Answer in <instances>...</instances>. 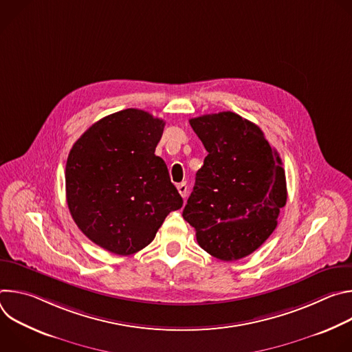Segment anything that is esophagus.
I'll use <instances>...</instances> for the list:
<instances>
[{
	"label": "esophagus",
	"mask_w": 352,
	"mask_h": 352,
	"mask_svg": "<svg viewBox=\"0 0 352 352\" xmlns=\"http://www.w3.org/2000/svg\"><path fill=\"white\" fill-rule=\"evenodd\" d=\"M177 189H178L179 195L185 199V197H186V193H188V185H186V182H181V184H178V185H177Z\"/></svg>",
	"instance_id": "esophagus-1"
}]
</instances>
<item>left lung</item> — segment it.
Wrapping results in <instances>:
<instances>
[{"mask_svg":"<svg viewBox=\"0 0 352 352\" xmlns=\"http://www.w3.org/2000/svg\"><path fill=\"white\" fill-rule=\"evenodd\" d=\"M208 156L182 217L212 256L238 261L250 255L277 227L287 202L281 159L262 129L223 111L189 120Z\"/></svg>","mask_w":352,"mask_h":352,"instance_id":"1","label":"left lung"}]
</instances>
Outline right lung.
Listing matches in <instances>:
<instances>
[{"mask_svg":"<svg viewBox=\"0 0 352 352\" xmlns=\"http://www.w3.org/2000/svg\"><path fill=\"white\" fill-rule=\"evenodd\" d=\"M166 122L126 109L93 124L72 146L67 204L79 230L116 255H132L152 242L184 200L164 160L155 155Z\"/></svg>","mask_w":352,"mask_h":352,"instance_id":"1","label":"right lung"}]
</instances>
